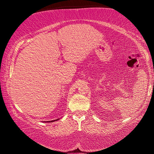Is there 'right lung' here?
<instances>
[{
	"label": "right lung",
	"instance_id": "right-lung-1",
	"mask_svg": "<svg viewBox=\"0 0 154 154\" xmlns=\"http://www.w3.org/2000/svg\"><path fill=\"white\" fill-rule=\"evenodd\" d=\"M56 120H57V119H56ZM56 120H53V121H49V122H54V121H56Z\"/></svg>",
	"mask_w": 154,
	"mask_h": 154
}]
</instances>
